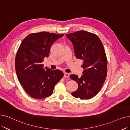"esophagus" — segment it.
Masks as SVG:
<instances>
[{
    "label": "esophagus",
    "mask_w": 130,
    "mask_h": 130,
    "mask_svg": "<svg viewBox=\"0 0 130 130\" xmlns=\"http://www.w3.org/2000/svg\"><path fill=\"white\" fill-rule=\"evenodd\" d=\"M64 76V77H70V74L68 73H65Z\"/></svg>",
    "instance_id": "obj_1"
}]
</instances>
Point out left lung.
Listing matches in <instances>:
<instances>
[{
	"label": "left lung",
	"mask_w": 130,
	"mask_h": 130,
	"mask_svg": "<svg viewBox=\"0 0 130 130\" xmlns=\"http://www.w3.org/2000/svg\"><path fill=\"white\" fill-rule=\"evenodd\" d=\"M66 36L73 43L76 58L82 59L84 70L81 77L70 75L78 83L77 90L72 95L81 99L92 98L100 91L107 76V59L103 44L96 35L85 31Z\"/></svg>",
	"instance_id": "obj_1"
}]
</instances>
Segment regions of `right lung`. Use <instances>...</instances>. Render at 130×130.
<instances>
[{
	"label": "right lung",
	"instance_id": "right-lung-1",
	"mask_svg": "<svg viewBox=\"0 0 130 130\" xmlns=\"http://www.w3.org/2000/svg\"><path fill=\"white\" fill-rule=\"evenodd\" d=\"M63 36L48 32L33 33L21 43L15 57V70L19 82L30 97L40 99L50 96L63 77L62 71L44 68L42 64L49 56L52 45Z\"/></svg>",
	"mask_w": 130,
	"mask_h": 130
}]
</instances>
